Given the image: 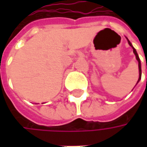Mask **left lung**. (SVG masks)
Returning a JSON list of instances; mask_svg holds the SVG:
<instances>
[{
  "instance_id": "1",
  "label": "left lung",
  "mask_w": 147,
  "mask_h": 147,
  "mask_svg": "<svg viewBox=\"0 0 147 147\" xmlns=\"http://www.w3.org/2000/svg\"><path fill=\"white\" fill-rule=\"evenodd\" d=\"M127 38V37H126ZM127 42H128V44H129V46L130 47H132V48H133V53H134V55H135V56H136V59H137V60H138V69H139V78H138V82L137 83H138L139 81L141 80V78H142V68H141V61H140V59H139V56H138V52H137V51H136V49L134 48L133 47V45H132V43L129 42V40L127 39Z\"/></svg>"
}]
</instances>
